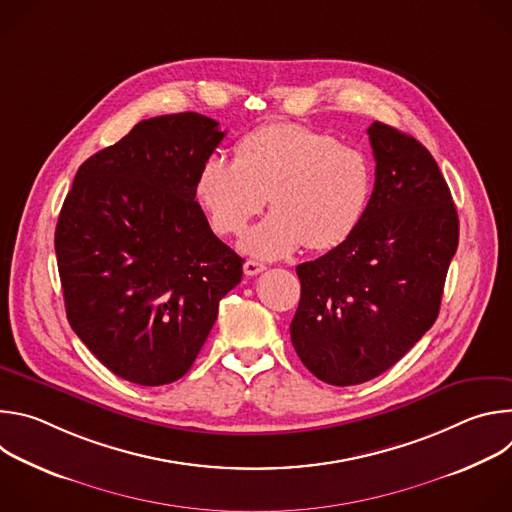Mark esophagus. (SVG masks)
<instances>
[{
    "instance_id": "34e87169",
    "label": "esophagus",
    "mask_w": 512,
    "mask_h": 512,
    "mask_svg": "<svg viewBox=\"0 0 512 512\" xmlns=\"http://www.w3.org/2000/svg\"><path fill=\"white\" fill-rule=\"evenodd\" d=\"M265 269V265L263 263H259V261H245V265H243V271H245V275H257V273H261Z\"/></svg>"
}]
</instances>
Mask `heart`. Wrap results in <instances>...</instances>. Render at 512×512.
<instances>
[{
    "mask_svg": "<svg viewBox=\"0 0 512 512\" xmlns=\"http://www.w3.org/2000/svg\"><path fill=\"white\" fill-rule=\"evenodd\" d=\"M375 188L369 154L330 131L302 123L261 125L237 141L235 160L212 154L194 194L214 233L239 235L267 204L273 208L241 239L259 259H279L306 245L328 251L360 225Z\"/></svg>",
    "mask_w": 512,
    "mask_h": 512,
    "instance_id": "obj_1",
    "label": "heart"
}]
</instances>
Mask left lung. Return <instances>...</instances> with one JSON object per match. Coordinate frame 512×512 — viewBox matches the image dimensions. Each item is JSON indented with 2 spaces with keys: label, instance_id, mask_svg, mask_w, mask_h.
<instances>
[{
  "label": "left lung",
  "instance_id": "left-lung-1",
  "mask_svg": "<svg viewBox=\"0 0 512 512\" xmlns=\"http://www.w3.org/2000/svg\"><path fill=\"white\" fill-rule=\"evenodd\" d=\"M375 188L356 231L296 267L289 324L306 369L336 387L371 381L433 326L460 225L450 188L423 145L381 121L369 129Z\"/></svg>",
  "mask_w": 512,
  "mask_h": 512
}]
</instances>
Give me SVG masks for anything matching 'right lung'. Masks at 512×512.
<instances>
[{
	"label": "right lung",
	"mask_w": 512,
	"mask_h": 512,
	"mask_svg": "<svg viewBox=\"0 0 512 512\" xmlns=\"http://www.w3.org/2000/svg\"><path fill=\"white\" fill-rule=\"evenodd\" d=\"M225 131L200 113L139 121L91 156L64 198L54 249L66 318L117 377L160 387L184 377L243 277L194 200Z\"/></svg>",
	"instance_id": "obj_1"
}]
</instances>
